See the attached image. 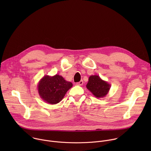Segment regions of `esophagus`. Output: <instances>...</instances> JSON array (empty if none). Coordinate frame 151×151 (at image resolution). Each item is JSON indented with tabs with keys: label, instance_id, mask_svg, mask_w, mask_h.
I'll return each instance as SVG.
<instances>
[{
	"label": "esophagus",
	"instance_id": "34e87169",
	"mask_svg": "<svg viewBox=\"0 0 151 151\" xmlns=\"http://www.w3.org/2000/svg\"><path fill=\"white\" fill-rule=\"evenodd\" d=\"M83 83V81L82 80H81V81H80L79 82H77V83H76V85H79V86H81V85H82Z\"/></svg>",
	"mask_w": 151,
	"mask_h": 151
}]
</instances>
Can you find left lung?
I'll return each instance as SVG.
<instances>
[{
  "instance_id": "1",
  "label": "left lung",
  "mask_w": 151,
  "mask_h": 151,
  "mask_svg": "<svg viewBox=\"0 0 151 151\" xmlns=\"http://www.w3.org/2000/svg\"><path fill=\"white\" fill-rule=\"evenodd\" d=\"M86 87L96 97L103 98L109 93L111 85L101 79L99 75H91Z\"/></svg>"
}]
</instances>
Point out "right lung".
I'll return each instance as SVG.
<instances>
[{
    "label": "right lung",
    "mask_w": 151,
    "mask_h": 151,
    "mask_svg": "<svg viewBox=\"0 0 151 151\" xmlns=\"http://www.w3.org/2000/svg\"><path fill=\"white\" fill-rule=\"evenodd\" d=\"M72 82L66 81L62 76L56 74L45 75L37 84L38 93L42 99L51 104L59 103L68 91L72 87Z\"/></svg>",
    "instance_id": "1"
}]
</instances>
